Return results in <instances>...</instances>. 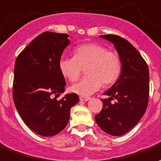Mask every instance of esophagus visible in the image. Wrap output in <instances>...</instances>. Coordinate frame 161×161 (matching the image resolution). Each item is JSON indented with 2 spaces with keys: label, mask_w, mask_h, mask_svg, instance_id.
<instances>
[{
  "label": "esophagus",
  "mask_w": 161,
  "mask_h": 161,
  "mask_svg": "<svg viewBox=\"0 0 161 161\" xmlns=\"http://www.w3.org/2000/svg\"><path fill=\"white\" fill-rule=\"evenodd\" d=\"M90 99H91L90 97H84V96L80 97V101H89Z\"/></svg>",
  "instance_id": "1"
}]
</instances>
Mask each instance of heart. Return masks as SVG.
<instances>
[{
	"label": "heart",
	"instance_id": "heart-1",
	"mask_svg": "<svg viewBox=\"0 0 161 161\" xmlns=\"http://www.w3.org/2000/svg\"><path fill=\"white\" fill-rule=\"evenodd\" d=\"M88 76L82 78L71 86L76 94L86 97L98 91L102 85L110 86L121 75V59L118 53L108 51L107 47L96 43L80 46L75 50L74 57L62 58L59 69L69 81H75L86 68Z\"/></svg>",
	"mask_w": 161,
	"mask_h": 161
}]
</instances>
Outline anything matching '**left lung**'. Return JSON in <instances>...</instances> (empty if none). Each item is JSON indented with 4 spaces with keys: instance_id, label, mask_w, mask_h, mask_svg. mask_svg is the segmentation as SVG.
<instances>
[{
    "instance_id": "8db88e82",
    "label": "left lung",
    "mask_w": 161,
    "mask_h": 161,
    "mask_svg": "<svg viewBox=\"0 0 161 161\" xmlns=\"http://www.w3.org/2000/svg\"><path fill=\"white\" fill-rule=\"evenodd\" d=\"M112 42L121 59L119 80L103 99L101 112L95 115L97 124L112 136H121L133 128L144 114L148 103L149 72L145 60L130 42L115 35L100 36ZM116 99V102L111 101Z\"/></svg>"
}]
</instances>
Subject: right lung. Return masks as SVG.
Masks as SVG:
<instances>
[{
  "label": "right lung",
  "mask_w": 161,
  "mask_h": 161,
  "mask_svg": "<svg viewBox=\"0 0 161 161\" xmlns=\"http://www.w3.org/2000/svg\"><path fill=\"white\" fill-rule=\"evenodd\" d=\"M68 37L49 31L41 34L15 61L13 102L28 127L41 136H54L64 130L71 108L79 102L76 93L56 99L66 86L59 61L70 42Z\"/></svg>",
  "instance_id": "1"
}]
</instances>
